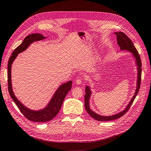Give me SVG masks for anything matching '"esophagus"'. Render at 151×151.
<instances>
[{"label": "esophagus", "mask_w": 151, "mask_h": 151, "mask_svg": "<svg viewBox=\"0 0 151 151\" xmlns=\"http://www.w3.org/2000/svg\"><path fill=\"white\" fill-rule=\"evenodd\" d=\"M76 84H81L82 83V82H83V80H82V79H81V78H79L76 81Z\"/></svg>", "instance_id": "esophagus-1"}]
</instances>
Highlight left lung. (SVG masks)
<instances>
[{"mask_svg":"<svg viewBox=\"0 0 151 151\" xmlns=\"http://www.w3.org/2000/svg\"><path fill=\"white\" fill-rule=\"evenodd\" d=\"M115 34L117 36V42L118 45H119V47H120L121 50H129L130 52L133 53L134 56L135 58V60L137 62V64L138 65V79H137V87L136 91L135 93V95L134 96V97L132 98V100L129 104H128L127 107L125 109L124 111H123L122 112L118 113L116 115H113V116H103L98 115L97 113H94V111H91V109L89 108V98L91 96V91L90 89L88 86L86 87V94L84 95V106L86 108V110L87 112L88 113L89 115L93 118L94 119L98 121H111V120H116L117 118H119L122 117L123 115H124L125 114L129 111V108H130L132 104L133 103L134 99H135V97L137 94L140 87V81H141V74H142V63H141V59L140 57V55L139 54V52L137 50L136 48L135 47L134 45L133 44V42L128 37V36L123 32H118V33H115Z\"/></svg>","mask_w":151,"mask_h":151,"instance_id":"8db88e82","label":"left lung"}]
</instances>
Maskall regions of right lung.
<instances>
[{
    "label": "right lung",
    "mask_w": 151,
    "mask_h": 151,
    "mask_svg": "<svg viewBox=\"0 0 151 151\" xmlns=\"http://www.w3.org/2000/svg\"><path fill=\"white\" fill-rule=\"evenodd\" d=\"M45 37L41 34L35 33L26 36L23 42L19 45L12 53L8 62L7 65V79H8V90L11 97L14 101L18 108L27 119L32 122H45L51 120L58 113L62 107L63 101L67 94L71 89L72 81H68L66 83L62 84L55 93L51 101L48 106L42 110L33 111L26 108L23 104L19 101L14 94L11 84V65L13 61L15 60L17 54L21 53L28 47L29 45L36 41L44 39Z\"/></svg>",
    "instance_id": "right-lung-1"
}]
</instances>
